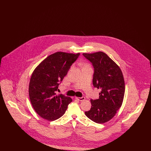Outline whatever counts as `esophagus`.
<instances>
[{
    "mask_svg": "<svg viewBox=\"0 0 151 151\" xmlns=\"http://www.w3.org/2000/svg\"><path fill=\"white\" fill-rule=\"evenodd\" d=\"M76 100L79 101H83L85 100V97H76L75 98Z\"/></svg>",
    "mask_w": 151,
    "mask_h": 151,
    "instance_id": "obj_1",
    "label": "esophagus"
}]
</instances>
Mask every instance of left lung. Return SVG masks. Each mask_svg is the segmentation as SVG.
Wrapping results in <instances>:
<instances>
[{"label":"left lung","instance_id":"1","mask_svg":"<svg viewBox=\"0 0 151 151\" xmlns=\"http://www.w3.org/2000/svg\"><path fill=\"white\" fill-rule=\"evenodd\" d=\"M83 55L93 65V85L101 91L99 99L91 100L92 106L85 114L93 122L104 123L112 119L122 105L125 91L122 71L103 52Z\"/></svg>","mask_w":151,"mask_h":151}]
</instances>
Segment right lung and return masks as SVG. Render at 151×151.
I'll return each instance as SVG.
<instances>
[{"label": "right lung", "mask_w": 151, "mask_h": 151, "mask_svg": "<svg viewBox=\"0 0 151 151\" xmlns=\"http://www.w3.org/2000/svg\"><path fill=\"white\" fill-rule=\"evenodd\" d=\"M79 55L80 53L57 52L45 59L34 70L29 83V98L33 108L42 118L48 121L57 119L72 102L70 97L57 96L56 92Z\"/></svg>", "instance_id": "add662e5"}]
</instances>
